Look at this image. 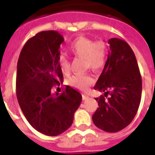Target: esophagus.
Instances as JSON below:
<instances>
[{"instance_id": "esophagus-1", "label": "esophagus", "mask_w": 155, "mask_h": 155, "mask_svg": "<svg viewBox=\"0 0 155 155\" xmlns=\"http://www.w3.org/2000/svg\"><path fill=\"white\" fill-rule=\"evenodd\" d=\"M88 98H89V96H88V95H87V94H82V99L83 100H87Z\"/></svg>"}]
</instances>
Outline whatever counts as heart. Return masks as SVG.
<instances>
[{
    "label": "heart",
    "mask_w": 155,
    "mask_h": 155,
    "mask_svg": "<svg viewBox=\"0 0 155 155\" xmlns=\"http://www.w3.org/2000/svg\"><path fill=\"white\" fill-rule=\"evenodd\" d=\"M74 57L84 59V67L92 70H99L105 65L107 59V45L104 41H94L87 37L80 36L75 39L68 46ZM57 64L63 73L68 74L71 70V62L68 57L60 54ZM94 80L88 74L78 73L70 78L68 84L81 91H85Z\"/></svg>",
    "instance_id": "heart-1"
}]
</instances>
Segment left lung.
<instances>
[{
	"label": "left lung",
	"instance_id": "left-lung-1",
	"mask_svg": "<svg viewBox=\"0 0 155 155\" xmlns=\"http://www.w3.org/2000/svg\"><path fill=\"white\" fill-rule=\"evenodd\" d=\"M109 52L102 74L94 88L104 92L95 100L99 107L93 114L94 125L105 132L115 133L127 127L139 108L142 80L137 59L125 41H108ZM110 94L108 99L107 94Z\"/></svg>",
	"mask_w": 155,
	"mask_h": 155
}]
</instances>
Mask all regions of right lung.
Masks as SVG:
<instances>
[{
  "label": "right lung",
  "instance_id": "add662e5",
  "mask_svg": "<svg viewBox=\"0 0 155 155\" xmlns=\"http://www.w3.org/2000/svg\"><path fill=\"white\" fill-rule=\"evenodd\" d=\"M64 37L57 31H43L28 39L17 64L16 94L30 125L47 136L67 130L81 102V94L69 86L62 93L52 92L61 84L63 74L57 64Z\"/></svg>",
  "mask_w": 155,
  "mask_h": 155
}]
</instances>
